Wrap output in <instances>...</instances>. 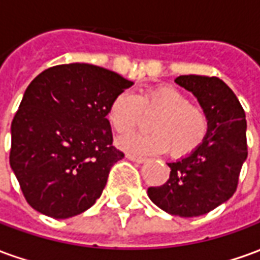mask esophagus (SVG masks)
I'll return each mask as SVG.
<instances>
[{
  "instance_id": "1",
  "label": "esophagus",
  "mask_w": 260,
  "mask_h": 260,
  "mask_svg": "<svg viewBox=\"0 0 260 260\" xmlns=\"http://www.w3.org/2000/svg\"><path fill=\"white\" fill-rule=\"evenodd\" d=\"M126 158L131 160V161H135V163H145L146 161V158L145 157H139V156H135V154H126Z\"/></svg>"
}]
</instances>
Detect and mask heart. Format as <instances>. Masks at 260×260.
I'll use <instances>...</instances> for the list:
<instances>
[{
  "label": "heart",
  "mask_w": 260,
  "mask_h": 260,
  "mask_svg": "<svg viewBox=\"0 0 260 260\" xmlns=\"http://www.w3.org/2000/svg\"><path fill=\"white\" fill-rule=\"evenodd\" d=\"M142 113L157 114L150 122L153 132L121 138L118 145L126 152L157 154L169 150L173 157L181 158L196 152L206 141L207 114L174 86H153L136 96L119 93L108 106L107 119L115 132L124 135L139 125Z\"/></svg>",
  "instance_id": "obj_1"
}]
</instances>
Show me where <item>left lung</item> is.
Instances as JSON below:
<instances>
[{
    "mask_svg": "<svg viewBox=\"0 0 260 260\" xmlns=\"http://www.w3.org/2000/svg\"><path fill=\"white\" fill-rule=\"evenodd\" d=\"M175 83L198 99L209 117V134L196 152L167 163L169 181L150 186L147 195L173 216L196 217L234 195L248 156L245 111L234 91L216 76L181 75Z\"/></svg>",
    "mask_w": 260,
    "mask_h": 260,
    "instance_id": "8db88e82",
    "label": "left lung"
}]
</instances>
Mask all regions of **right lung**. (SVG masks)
Masks as SVG:
<instances>
[{
  "label": "right lung",
  "instance_id": "1",
  "mask_svg": "<svg viewBox=\"0 0 260 260\" xmlns=\"http://www.w3.org/2000/svg\"><path fill=\"white\" fill-rule=\"evenodd\" d=\"M134 85L102 67L64 64L27 86L11 125V169L35 210L53 218L80 214L100 198L124 153L113 146L107 110Z\"/></svg>",
  "mask_w": 260,
  "mask_h": 260
}]
</instances>
